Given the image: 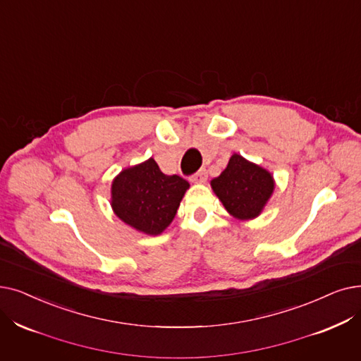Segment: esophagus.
I'll return each instance as SVG.
<instances>
[{
  "label": "esophagus",
  "mask_w": 361,
  "mask_h": 361,
  "mask_svg": "<svg viewBox=\"0 0 361 361\" xmlns=\"http://www.w3.org/2000/svg\"><path fill=\"white\" fill-rule=\"evenodd\" d=\"M207 180H208V172H207V169L197 171L196 174L192 177V183H195V184H203Z\"/></svg>",
  "instance_id": "esophagus-1"
}]
</instances>
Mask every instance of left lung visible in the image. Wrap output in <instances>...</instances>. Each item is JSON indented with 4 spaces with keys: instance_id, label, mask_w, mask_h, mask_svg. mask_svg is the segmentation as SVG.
<instances>
[{
    "instance_id": "obj_1",
    "label": "left lung",
    "mask_w": 361,
    "mask_h": 361,
    "mask_svg": "<svg viewBox=\"0 0 361 361\" xmlns=\"http://www.w3.org/2000/svg\"><path fill=\"white\" fill-rule=\"evenodd\" d=\"M274 178L270 171L233 153L227 168L211 181L216 197L226 211L240 221L261 215L274 192Z\"/></svg>"
}]
</instances>
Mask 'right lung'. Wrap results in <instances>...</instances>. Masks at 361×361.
Returning <instances> with one entry per match:
<instances>
[{"mask_svg":"<svg viewBox=\"0 0 361 361\" xmlns=\"http://www.w3.org/2000/svg\"><path fill=\"white\" fill-rule=\"evenodd\" d=\"M190 184L178 176H166L153 158L125 168L114 178L111 207L127 226L158 236L174 219Z\"/></svg>","mask_w":361,"mask_h":361,"instance_id":"obj_1","label":"right lung"}]
</instances>
